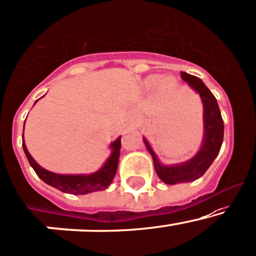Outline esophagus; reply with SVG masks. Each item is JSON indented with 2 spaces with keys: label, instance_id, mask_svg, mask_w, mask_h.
<instances>
[{
  "label": "esophagus",
  "instance_id": "obj_1",
  "mask_svg": "<svg viewBox=\"0 0 256 256\" xmlns=\"http://www.w3.org/2000/svg\"><path fill=\"white\" fill-rule=\"evenodd\" d=\"M131 118H132V119H134V115H131Z\"/></svg>",
  "mask_w": 256,
  "mask_h": 256
}]
</instances>
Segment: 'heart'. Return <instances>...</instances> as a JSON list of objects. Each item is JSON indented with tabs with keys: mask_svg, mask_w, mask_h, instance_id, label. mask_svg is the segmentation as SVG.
<instances>
[{
	"mask_svg": "<svg viewBox=\"0 0 256 256\" xmlns=\"http://www.w3.org/2000/svg\"><path fill=\"white\" fill-rule=\"evenodd\" d=\"M156 86L158 91L162 94H170L175 90L176 80L171 75H165V76H156V75H150L144 80V87L147 90H152Z\"/></svg>",
	"mask_w": 256,
	"mask_h": 256,
	"instance_id": "obj_1",
	"label": "heart"
}]
</instances>
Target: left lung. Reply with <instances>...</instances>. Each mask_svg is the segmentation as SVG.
Instances as JSON below:
<instances>
[{
	"label": "left lung",
	"mask_w": 256,
	"mask_h": 256,
	"mask_svg": "<svg viewBox=\"0 0 256 256\" xmlns=\"http://www.w3.org/2000/svg\"><path fill=\"white\" fill-rule=\"evenodd\" d=\"M181 78L200 97L203 103L204 132L200 148L192 158L184 162L170 165H165L160 162L150 142L143 137L146 148L153 158L156 175L166 184H184L202 178L218 156L224 142V120L215 96L199 78L184 72H181Z\"/></svg>",
	"instance_id": "obj_1"
}]
</instances>
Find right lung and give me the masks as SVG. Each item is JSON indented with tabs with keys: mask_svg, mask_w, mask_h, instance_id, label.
<instances>
[{
	"mask_svg": "<svg viewBox=\"0 0 256 256\" xmlns=\"http://www.w3.org/2000/svg\"><path fill=\"white\" fill-rule=\"evenodd\" d=\"M44 97V96H42ZM41 97V98H42ZM36 100V102H38ZM34 103V106L36 104ZM25 126V122H24ZM110 154L106 158L104 164L97 171L91 174H56L52 171L46 170L41 165L38 164L32 154L28 150L26 144L24 141L23 134V150L26 156L29 164L35 170L36 175L40 178L44 184L57 188L60 192L69 193V194H88V193L97 192V190H104L113 182V178L116 174L118 164H119L120 148H122V136L118 137L115 141L109 144Z\"/></svg>",
	"mask_w": 256,
	"mask_h": 256,
	"instance_id": "right-lung-1",
	"label": "right lung"
}]
</instances>
